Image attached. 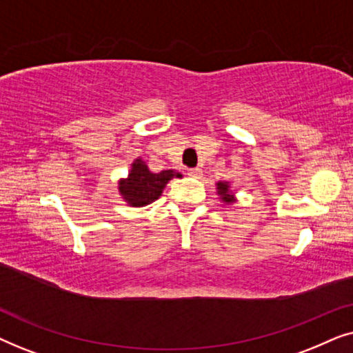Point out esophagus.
<instances>
[{
	"label": "esophagus",
	"mask_w": 353,
	"mask_h": 353,
	"mask_svg": "<svg viewBox=\"0 0 353 353\" xmlns=\"http://www.w3.org/2000/svg\"><path fill=\"white\" fill-rule=\"evenodd\" d=\"M188 175L192 178H199L202 175V170L201 168H190V170H188Z\"/></svg>",
	"instance_id": "1"
}]
</instances>
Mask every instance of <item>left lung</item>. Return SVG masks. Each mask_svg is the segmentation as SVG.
<instances>
[{"label": "left lung", "mask_w": 353, "mask_h": 353, "mask_svg": "<svg viewBox=\"0 0 353 353\" xmlns=\"http://www.w3.org/2000/svg\"><path fill=\"white\" fill-rule=\"evenodd\" d=\"M216 190H219L220 197L226 202V204H230V202H234V196L230 192L228 183H226V181H219V183H216Z\"/></svg>", "instance_id": "1"}]
</instances>
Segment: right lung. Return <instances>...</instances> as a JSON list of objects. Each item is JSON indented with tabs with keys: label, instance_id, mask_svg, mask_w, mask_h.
Listing matches in <instances>:
<instances>
[{
	"label": "right lung",
	"instance_id": "obj_1",
	"mask_svg": "<svg viewBox=\"0 0 353 353\" xmlns=\"http://www.w3.org/2000/svg\"><path fill=\"white\" fill-rule=\"evenodd\" d=\"M173 176L180 178V173L175 170H162L159 173L149 172L146 163L141 159H137L132 163V170L128 173V178H125L119 183V191L125 202H128L133 207L148 205L159 199L162 194L163 188Z\"/></svg>",
	"mask_w": 353,
	"mask_h": 353
}]
</instances>
